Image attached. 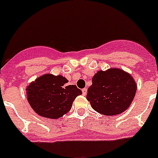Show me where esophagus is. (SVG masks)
<instances>
[{
  "instance_id": "esophagus-1",
  "label": "esophagus",
  "mask_w": 158,
  "mask_h": 158,
  "mask_svg": "<svg viewBox=\"0 0 158 158\" xmlns=\"http://www.w3.org/2000/svg\"><path fill=\"white\" fill-rule=\"evenodd\" d=\"M87 92H88L87 89H82V95H87Z\"/></svg>"
}]
</instances>
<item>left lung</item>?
Here are the masks:
<instances>
[{
    "label": "left lung",
    "instance_id": "8db88e82",
    "mask_svg": "<svg viewBox=\"0 0 158 158\" xmlns=\"http://www.w3.org/2000/svg\"><path fill=\"white\" fill-rule=\"evenodd\" d=\"M136 90L137 85L130 73L112 67L99 70L94 75L86 98L95 111L114 116L129 107Z\"/></svg>",
    "mask_w": 158,
    "mask_h": 158
}]
</instances>
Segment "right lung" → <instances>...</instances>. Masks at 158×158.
<instances>
[{
    "label": "right lung",
    "instance_id": "add662e5",
    "mask_svg": "<svg viewBox=\"0 0 158 158\" xmlns=\"http://www.w3.org/2000/svg\"><path fill=\"white\" fill-rule=\"evenodd\" d=\"M62 75L40 76L27 87V100L36 114L42 118L58 119L70 110L73 102L82 92L76 85H66Z\"/></svg>",
    "mask_w": 158,
    "mask_h": 158
}]
</instances>
